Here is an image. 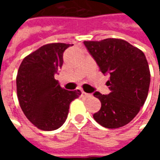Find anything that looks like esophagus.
<instances>
[{"mask_svg":"<svg viewBox=\"0 0 160 160\" xmlns=\"http://www.w3.org/2000/svg\"><path fill=\"white\" fill-rule=\"evenodd\" d=\"M81 95L84 97V98H90V97H92V94H90V93H87V92H83V91H81Z\"/></svg>","mask_w":160,"mask_h":160,"instance_id":"1","label":"esophagus"}]
</instances>
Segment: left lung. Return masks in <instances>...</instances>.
I'll return each instance as SVG.
<instances>
[{"label": "left lung", "instance_id": "obj_1", "mask_svg": "<svg viewBox=\"0 0 160 160\" xmlns=\"http://www.w3.org/2000/svg\"><path fill=\"white\" fill-rule=\"evenodd\" d=\"M83 44L100 70L109 76L106 84L110 92L93 94L102 103L93 118L106 128L126 126L138 114L149 92L151 73L144 53L128 42L116 38L84 41Z\"/></svg>", "mask_w": 160, "mask_h": 160}]
</instances>
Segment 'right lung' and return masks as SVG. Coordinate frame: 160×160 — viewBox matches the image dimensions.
<instances>
[{
	"label": "right lung",
	"mask_w": 160,
	"mask_h": 160,
	"mask_svg": "<svg viewBox=\"0 0 160 160\" xmlns=\"http://www.w3.org/2000/svg\"><path fill=\"white\" fill-rule=\"evenodd\" d=\"M73 44L49 43L23 59L17 75V93L22 111L37 128L53 131L68 118L69 104L81 94L59 85L54 75L63 64V52Z\"/></svg>",
	"instance_id": "right-lung-1"
}]
</instances>
